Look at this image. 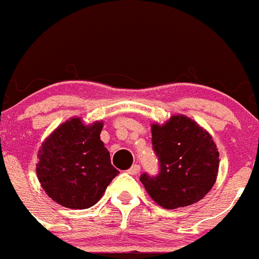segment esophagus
Masks as SVG:
<instances>
[{
	"label": "esophagus",
	"instance_id": "esophagus-1",
	"mask_svg": "<svg viewBox=\"0 0 259 259\" xmlns=\"http://www.w3.org/2000/svg\"><path fill=\"white\" fill-rule=\"evenodd\" d=\"M140 170H141V166L138 165V163H134V165L129 169V173L132 174V176H136V174L140 173Z\"/></svg>",
	"mask_w": 259,
	"mask_h": 259
}]
</instances>
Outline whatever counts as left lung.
Wrapping results in <instances>:
<instances>
[{"instance_id": "left-lung-1", "label": "left lung", "mask_w": 259, "mask_h": 259, "mask_svg": "<svg viewBox=\"0 0 259 259\" xmlns=\"http://www.w3.org/2000/svg\"><path fill=\"white\" fill-rule=\"evenodd\" d=\"M151 144L158 158V174L140 177L155 202L177 209L202 199L213 188L220 153L213 138L185 115H173L163 125L151 126Z\"/></svg>"}]
</instances>
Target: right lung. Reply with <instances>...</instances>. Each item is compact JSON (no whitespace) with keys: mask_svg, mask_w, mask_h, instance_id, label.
<instances>
[{"mask_svg":"<svg viewBox=\"0 0 259 259\" xmlns=\"http://www.w3.org/2000/svg\"><path fill=\"white\" fill-rule=\"evenodd\" d=\"M102 122L85 126L71 118L42 144L37 177L46 194L69 209L96 205L118 170L100 134Z\"/></svg>","mask_w":259,"mask_h":259,"instance_id":"right-lung-1","label":"right lung"}]
</instances>
